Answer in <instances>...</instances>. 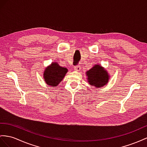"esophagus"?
I'll list each match as a JSON object with an SVG mask.
<instances>
[{
    "label": "esophagus",
    "mask_w": 147,
    "mask_h": 147,
    "mask_svg": "<svg viewBox=\"0 0 147 147\" xmlns=\"http://www.w3.org/2000/svg\"><path fill=\"white\" fill-rule=\"evenodd\" d=\"M80 69H81V66H80V65L76 66H74V69L75 71H80Z\"/></svg>",
    "instance_id": "34e87169"
}]
</instances>
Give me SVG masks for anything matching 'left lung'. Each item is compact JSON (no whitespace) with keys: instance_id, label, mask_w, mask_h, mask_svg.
<instances>
[{"instance_id":"left-lung-1","label":"left lung","mask_w":147,"mask_h":147,"mask_svg":"<svg viewBox=\"0 0 147 147\" xmlns=\"http://www.w3.org/2000/svg\"><path fill=\"white\" fill-rule=\"evenodd\" d=\"M88 82L89 84L95 86L96 88L103 87L108 83L110 76L106 69L99 65H95L86 72Z\"/></svg>"}]
</instances>
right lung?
Masks as SVG:
<instances>
[{"label":"right lung","instance_id":"add662e5","mask_svg":"<svg viewBox=\"0 0 147 147\" xmlns=\"http://www.w3.org/2000/svg\"><path fill=\"white\" fill-rule=\"evenodd\" d=\"M67 72L66 67L60 66L58 63H52L44 71V81L51 87H56L63 80Z\"/></svg>","mask_w":147,"mask_h":147}]
</instances>
